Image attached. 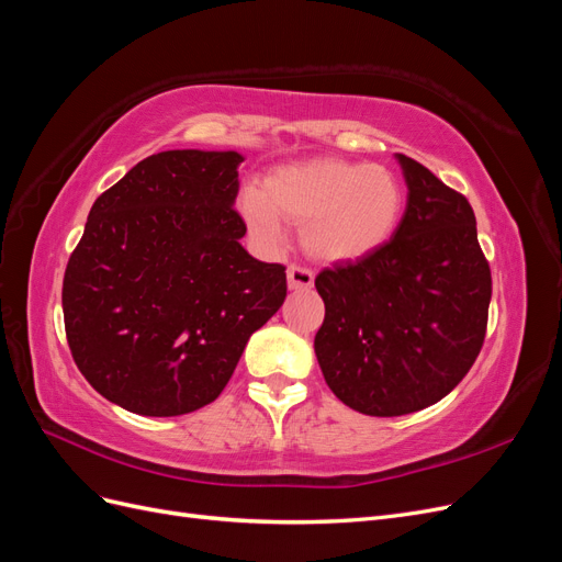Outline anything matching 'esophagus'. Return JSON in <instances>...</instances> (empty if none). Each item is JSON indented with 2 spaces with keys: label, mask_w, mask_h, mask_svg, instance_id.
I'll use <instances>...</instances> for the list:
<instances>
[{
  "label": "esophagus",
  "mask_w": 562,
  "mask_h": 562,
  "mask_svg": "<svg viewBox=\"0 0 562 562\" xmlns=\"http://www.w3.org/2000/svg\"><path fill=\"white\" fill-rule=\"evenodd\" d=\"M312 283H314V271L310 267H302V265L288 267V285H291L293 291H300V288H312Z\"/></svg>",
  "instance_id": "esophagus-1"
}]
</instances>
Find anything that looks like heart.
Returning <instances> with one entry per match:
<instances>
[{
	"instance_id": "heart-1",
	"label": "heart",
	"mask_w": 562,
	"mask_h": 562,
	"mask_svg": "<svg viewBox=\"0 0 562 562\" xmlns=\"http://www.w3.org/2000/svg\"><path fill=\"white\" fill-rule=\"evenodd\" d=\"M241 206L255 234L279 239L283 221L304 225V244L321 260H359L394 234L403 187L380 164L314 159L279 168L265 192L250 187Z\"/></svg>"
}]
</instances>
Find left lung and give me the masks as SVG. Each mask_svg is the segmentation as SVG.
I'll use <instances>...</instances> for the list:
<instances>
[{
	"label": "left lung",
	"instance_id": "8db88e82",
	"mask_svg": "<svg viewBox=\"0 0 562 562\" xmlns=\"http://www.w3.org/2000/svg\"><path fill=\"white\" fill-rule=\"evenodd\" d=\"M398 164L407 206L391 239L314 281L326 304L314 337L323 378L351 411L372 417L448 396L479 359L492 297L467 196L411 157Z\"/></svg>",
	"mask_w": 562,
	"mask_h": 562
}]
</instances>
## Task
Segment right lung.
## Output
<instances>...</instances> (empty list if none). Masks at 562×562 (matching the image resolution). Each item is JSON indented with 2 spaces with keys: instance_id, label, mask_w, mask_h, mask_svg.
<instances>
[{
  "instance_id": "right-lung-1",
  "label": "right lung",
  "mask_w": 562,
  "mask_h": 562,
  "mask_svg": "<svg viewBox=\"0 0 562 562\" xmlns=\"http://www.w3.org/2000/svg\"><path fill=\"white\" fill-rule=\"evenodd\" d=\"M236 151L168 149L100 194L63 279L65 335L100 396L145 417L213 403L285 300L239 244Z\"/></svg>"
}]
</instances>
